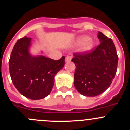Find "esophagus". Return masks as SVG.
I'll return each mask as SVG.
<instances>
[{
	"label": "esophagus",
	"mask_w": 130,
	"mask_h": 130,
	"mask_svg": "<svg viewBox=\"0 0 130 130\" xmlns=\"http://www.w3.org/2000/svg\"><path fill=\"white\" fill-rule=\"evenodd\" d=\"M72 53H68L66 57H65V61L66 62H69V61H70V60H72Z\"/></svg>",
	"instance_id": "1"
}]
</instances>
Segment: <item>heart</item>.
Listing matches in <instances>:
<instances>
[{
  "label": "heart",
  "instance_id": "heart-1",
  "mask_svg": "<svg viewBox=\"0 0 130 130\" xmlns=\"http://www.w3.org/2000/svg\"><path fill=\"white\" fill-rule=\"evenodd\" d=\"M78 41L80 43H84L85 42L84 45V50L85 51H89L93 47V42L91 40H89V38L86 36H84V37H81L79 39Z\"/></svg>",
  "mask_w": 130,
  "mask_h": 130
}]
</instances>
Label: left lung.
Instances as JSON below:
<instances>
[{
    "label": "left lung",
    "mask_w": 130,
    "mask_h": 130,
    "mask_svg": "<svg viewBox=\"0 0 130 130\" xmlns=\"http://www.w3.org/2000/svg\"><path fill=\"white\" fill-rule=\"evenodd\" d=\"M101 43L90 50L73 53L74 86L82 95L94 97L110 86L117 70L118 57L113 41L99 32Z\"/></svg>",
    "instance_id": "1"
}]
</instances>
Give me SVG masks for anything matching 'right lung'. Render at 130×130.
<instances>
[{
  "mask_svg": "<svg viewBox=\"0 0 130 130\" xmlns=\"http://www.w3.org/2000/svg\"><path fill=\"white\" fill-rule=\"evenodd\" d=\"M31 40L24 36L16 42L9 61V72L12 83L22 95L37 100L50 94L55 76L65 65V57L58 60L44 56L32 57L28 52Z\"/></svg>",
  "mask_w": 130,
  "mask_h": 130,
  "instance_id": "right-lung-1",
  "label": "right lung"
}]
</instances>
